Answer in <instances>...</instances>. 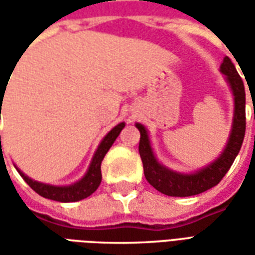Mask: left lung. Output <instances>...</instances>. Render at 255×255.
I'll use <instances>...</instances> for the list:
<instances>
[{
	"label": "left lung",
	"mask_w": 255,
	"mask_h": 255,
	"mask_svg": "<svg viewBox=\"0 0 255 255\" xmlns=\"http://www.w3.org/2000/svg\"><path fill=\"white\" fill-rule=\"evenodd\" d=\"M220 71L224 73L227 82L230 84L232 94H234V122L232 129L224 151L220 154L217 160L210 162L194 173H180L166 166L161 165L155 158L151 144H150L149 133L146 128L136 123L135 126L140 132L139 140V154L143 162V172L146 180L162 194L169 197H191L201 192L206 191L209 188L217 186L221 179L235 161L236 155L245 139L246 132V93L245 84L236 71L235 65L232 64L230 57H224ZM255 119V112H254Z\"/></svg>",
	"instance_id": "left-lung-1"
}]
</instances>
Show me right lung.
Instances as JSON below:
<instances>
[{"mask_svg":"<svg viewBox=\"0 0 255 255\" xmlns=\"http://www.w3.org/2000/svg\"><path fill=\"white\" fill-rule=\"evenodd\" d=\"M1 100H2V97H1ZM124 126H126L124 123H120V124H117L116 127L112 128L111 131L106 133V136L102 139V142H101L98 149L95 151L87 173L84 175L83 179H80L79 182L73 183L71 186H50V184H45V183L35 182V180H32L28 176H25L19 168H16V169L20 173V176L24 179L25 183L34 191L38 192L41 197L53 199V201H58V202H76V201L84 199V198L90 197L101 184V179H102V175H101V162H102L104 157L108 153V150L111 149L113 142L119 136V133L122 132Z\"/></svg>","mask_w":255,"mask_h":255,"instance_id":"right-lung-1","label":"right lung"}]
</instances>
